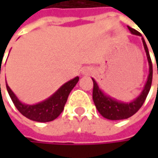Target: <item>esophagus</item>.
<instances>
[{"instance_id": "obj_1", "label": "esophagus", "mask_w": 158, "mask_h": 158, "mask_svg": "<svg viewBox=\"0 0 158 158\" xmlns=\"http://www.w3.org/2000/svg\"><path fill=\"white\" fill-rule=\"evenodd\" d=\"M81 73H82V75H89L91 73V69L89 68H84V69H82Z\"/></svg>"}]
</instances>
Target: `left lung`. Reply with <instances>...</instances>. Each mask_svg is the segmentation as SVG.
I'll list each match as a JSON object with an SVG mask.
<instances>
[{
  "instance_id": "left-lung-1",
  "label": "left lung",
  "mask_w": 158,
  "mask_h": 158,
  "mask_svg": "<svg viewBox=\"0 0 158 158\" xmlns=\"http://www.w3.org/2000/svg\"><path fill=\"white\" fill-rule=\"evenodd\" d=\"M128 29L131 32V34L141 36V34L135 29L130 26H128ZM142 42L145 54H146L147 61H148L149 74H148L147 80L143 86V90L135 99H134L131 102H123L115 98H112L109 95H107L106 93H104L103 90L101 89V88L99 87L97 81L94 79H92L93 80L92 99H93L94 104L98 111L102 114V116H103L104 118L108 120H123V119H127L133 116L142 107L143 103L144 102L146 96L150 90L151 84H152V78H153V65H152V61L150 58L148 48H147L143 37H142Z\"/></svg>"
}]
</instances>
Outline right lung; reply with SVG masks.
I'll return each mask as SVG.
<instances>
[{
  "label": "right lung",
  "mask_w": 158,
  "mask_h": 158,
  "mask_svg": "<svg viewBox=\"0 0 158 158\" xmlns=\"http://www.w3.org/2000/svg\"><path fill=\"white\" fill-rule=\"evenodd\" d=\"M79 79V77H75L74 79L69 80L48 99L35 104H25L22 102L8 84H6V88L14 104L23 116L35 122L47 123L57 118L63 111L68 97L72 89L78 83Z\"/></svg>",
  "instance_id": "1"
}]
</instances>
